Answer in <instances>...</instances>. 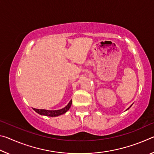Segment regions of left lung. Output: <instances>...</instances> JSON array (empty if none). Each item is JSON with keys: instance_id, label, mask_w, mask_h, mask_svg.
<instances>
[{"instance_id": "1", "label": "left lung", "mask_w": 154, "mask_h": 154, "mask_svg": "<svg viewBox=\"0 0 154 154\" xmlns=\"http://www.w3.org/2000/svg\"><path fill=\"white\" fill-rule=\"evenodd\" d=\"M131 106H132V105H131ZM130 107H129V108H130ZM129 108H128V109H129Z\"/></svg>"}]
</instances>
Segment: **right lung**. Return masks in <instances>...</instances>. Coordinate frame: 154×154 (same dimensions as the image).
<instances>
[{
    "mask_svg": "<svg viewBox=\"0 0 154 154\" xmlns=\"http://www.w3.org/2000/svg\"><path fill=\"white\" fill-rule=\"evenodd\" d=\"M72 104V100L70 101L69 103L65 106L64 108L60 109V110H54V111H50V110H45V109H34L36 113H38L40 115H43V116H49V117H56L58 116H60L62 114H64L69 110L71 107Z\"/></svg>",
    "mask_w": 154,
    "mask_h": 154,
    "instance_id": "add662e5",
    "label": "right lung"
}]
</instances>
